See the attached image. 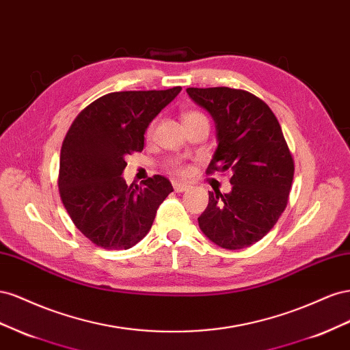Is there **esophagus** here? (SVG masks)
<instances>
[{
	"instance_id": "1",
	"label": "esophagus",
	"mask_w": 350,
	"mask_h": 350,
	"mask_svg": "<svg viewBox=\"0 0 350 350\" xmlns=\"http://www.w3.org/2000/svg\"><path fill=\"white\" fill-rule=\"evenodd\" d=\"M173 187H174L176 192H185L189 189V185L183 183V182H173Z\"/></svg>"
}]
</instances>
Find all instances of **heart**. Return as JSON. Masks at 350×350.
Here are the masks:
<instances>
[{
	"label": "heart",
	"mask_w": 350,
	"mask_h": 350,
	"mask_svg": "<svg viewBox=\"0 0 350 350\" xmlns=\"http://www.w3.org/2000/svg\"><path fill=\"white\" fill-rule=\"evenodd\" d=\"M196 116H202V114H201V113H196V111H189V113H186V114H185V117H183V118H191V117H196ZM152 131H154V126L151 124V126L148 127V132H146V135H148V136H149V135H152ZM176 170H177L178 173H185V172H186V168H185V167H177Z\"/></svg>",
	"instance_id": "obj_1"
}]
</instances>
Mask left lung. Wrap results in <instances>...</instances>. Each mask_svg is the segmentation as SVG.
I'll return each mask as SVG.
<instances>
[{"mask_svg": "<svg viewBox=\"0 0 350 350\" xmlns=\"http://www.w3.org/2000/svg\"><path fill=\"white\" fill-rule=\"evenodd\" d=\"M217 127V149L206 174L232 170V191L209 192L198 218L202 233L224 249H243L271 230L287 205L295 163L269 107L242 89L187 88Z\"/></svg>", "mask_w": 350, "mask_h": 350, "instance_id": "left-lung-1", "label": "left lung"}]
</instances>
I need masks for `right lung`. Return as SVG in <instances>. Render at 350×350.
<instances>
[{
	"instance_id": "1",
	"label": "right lung",
	"mask_w": 350,
	"mask_h": 350,
	"mask_svg": "<svg viewBox=\"0 0 350 350\" xmlns=\"http://www.w3.org/2000/svg\"><path fill=\"white\" fill-rule=\"evenodd\" d=\"M182 91H124L98 98L70 126L59 155V196L75 226L108 251L129 249L151 230L173 192L164 176L127 186L126 157L144 149L149 123Z\"/></svg>"
}]
</instances>
